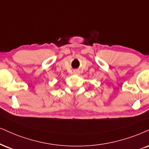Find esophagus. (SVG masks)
Here are the masks:
<instances>
[{
    "label": "esophagus",
    "instance_id": "34e87169",
    "mask_svg": "<svg viewBox=\"0 0 149 149\" xmlns=\"http://www.w3.org/2000/svg\"><path fill=\"white\" fill-rule=\"evenodd\" d=\"M74 74H79V72L78 70H75L74 72Z\"/></svg>",
    "mask_w": 149,
    "mask_h": 149
}]
</instances>
